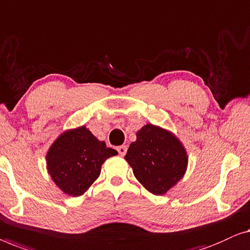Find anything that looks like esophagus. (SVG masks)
<instances>
[{
	"mask_svg": "<svg viewBox=\"0 0 250 250\" xmlns=\"http://www.w3.org/2000/svg\"><path fill=\"white\" fill-rule=\"evenodd\" d=\"M118 152H119V154H120L121 156H125V153H126V146H125V145H122V146H119L118 147Z\"/></svg>",
	"mask_w": 250,
	"mask_h": 250,
	"instance_id": "1",
	"label": "esophagus"
}]
</instances>
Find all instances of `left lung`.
<instances>
[{
  "instance_id": "8db88e82",
  "label": "left lung",
  "mask_w": 250,
  "mask_h": 250,
  "mask_svg": "<svg viewBox=\"0 0 250 250\" xmlns=\"http://www.w3.org/2000/svg\"><path fill=\"white\" fill-rule=\"evenodd\" d=\"M137 180L154 195H164L186 173L188 156L173 133L152 124L137 131L125 156Z\"/></svg>"
}]
</instances>
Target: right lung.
<instances>
[{"label": "right lung", "instance_id": "add662e5", "mask_svg": "<svg viewBox=\"0 0 250 250\" xmlns=\"http://www.w3.org/2000/svg\"><path fill=\"white\" fill-rule=\"evenodd\" d=\"M117 154L83 125L66 130L52 144L46 154L47 171L64 194L78 197L100 177L102 164Z\"/></svg>", "mask_w": 250, "mask_h": 250}]
</instances>
